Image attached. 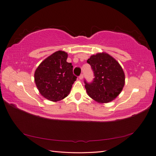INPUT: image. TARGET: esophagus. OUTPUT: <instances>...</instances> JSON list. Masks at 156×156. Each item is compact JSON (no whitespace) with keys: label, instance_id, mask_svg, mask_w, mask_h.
I'll return each mask as SVG.
<instances>
[{"label":"esophagus","instance_id":"obj_1","mask_svg":"<svg viewBox=\"0 0 156 156\" xmlns=\"http://www.w3.org/2000/svg\"><path fill=\"white\" fill-rule=\"evenodd\" d=\"M79 79H83V74H81L80 75H79Z\"/></svg>","mask_w":156,"mask_h":156}]
</instances>
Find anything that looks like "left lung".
I'll return each mask as SVG.
<instances>
[{
	"label": "left lung",
	"mask_w": 156,
	"mask_h": 156,
	"mask_svg": "<svg viewBox=\"0 0 156 156\" xmlns=\"http://www.w3.org/2000/svg\"><path fill=\"white\" fill-rule=\"evenodd\" d=\"M87 62L94 76L91 83L84 79L87 94L101 103L112 101L122 92L125 83V75L121 66L105 53L92 55Z\"/></svg>",
	"instance_id": "obj_1"
}]
</instances>
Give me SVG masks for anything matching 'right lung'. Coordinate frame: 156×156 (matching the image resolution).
Wrapping results in <instances>:
<instances>
[{"label": "right lung", "instance_id": "right-lung-1", "mask_svg": "<svg viewBox=\"0 0 156 156\" xmlns=\"http://www.w3.org/2000/svg\"><path fill=\"white\" fill-rule=\"evenodd\" d=\"M68 54L55 51L39 64L34 73V81L39 92L51 101H59L68 96L77 77L71 63L66 62Z\"/></svg>", "mask_w": 156, "mask_h": 156}]
</instances>
